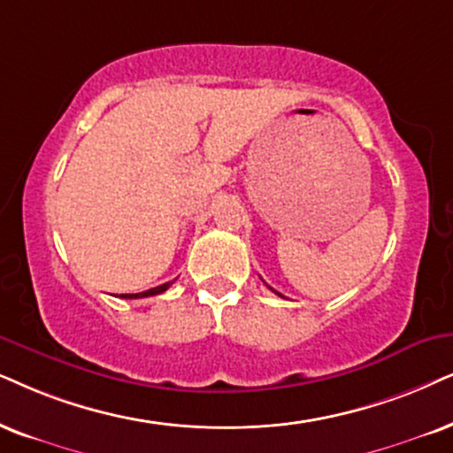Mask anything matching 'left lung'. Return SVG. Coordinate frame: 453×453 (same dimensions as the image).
<instances>
[{"mask_svg": "<svg viewBox=\"0 0 453 453\" xmlns=\"http://www.w3.org/2000/svg\"><path fill=\"white\" fill-rule=\"evenodd\" d=\"M272 290H273V288H272ZM273 293H276V290H273ZM278 295H280V293H278ZM280 296H282V295H280Z\"/></svg>", "mask_w": 453, "mask_h": 453, "instance_id": "1", "label": "left lung"}]
</instances>
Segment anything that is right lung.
Wrapping results in <instances>:
<instances>
[{
	"label": "right lung",
	"mask_w": 453,
	"mask_h": 453,
	"mask_svg": "<svg viewBox=\"0 0 453 453\" xmlns=\"http://www.w3.org/2000/svg\"><path fill=\"white\" fill-rule=\"evenodd\" d=\"M171 286V282H165L157 286V288H150V290H144V293H137V295H121V299H144V296H154V295H160L165 293Z\"/></svg>",
	"instance_id": "1"
}]
</instances>
